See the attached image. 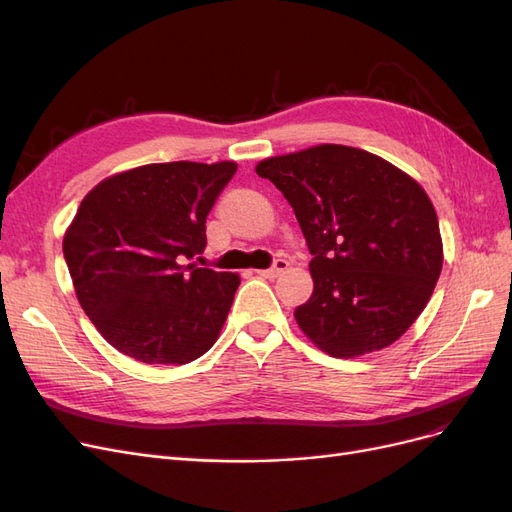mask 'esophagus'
<instances>
[{"instance_id": "esophagus-1", "label": "esophagus", "mask_w": 512, "mask_h": 512, "mask_svg": "<svg viewBox=\"0 0 512 512\" xmlns=\"http://www.w3.org/2000/svg\"><path fill=\"white\" fill-rule=\"evenodd\" d=\"M286 269H288V260H286V258H277L269 269H265V271H258V275H262V277H269V280H273V277H277L280 273H284Z\"/></svg>"}]
</instances>
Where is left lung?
<instances>
[{"label":"left lung","instance_id":"obj_1","mask_svg":"<svg viewBox=\"0 0 512 512\" xmlns=\"http://www.w3.org/2000/svg\"><path fill=\"white\" fill-rule=\"evenodd\" d=\"M290 203L312 254L314 292L294 309L331 356L382 350L421 316L442 271L429 196L404 170L346 145H318L256 166Z\"/></svg>","mask_w":512,"mask_h":512}]
</instances>
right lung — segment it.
<instances>
[{
	"mask_svg": "<svg viewBox=\"0 0 512 512\" xmlns=\"http://www.w3.org/2000/svg\"><path fill=\"white\" fill-rule=\"evenodd\" d=\"M235 162H166L104 179L76 211L64 258L76 299L108 344L149 365H183L218 339L239 275L185 265Z\"/></svg>",
	"mask_w": 512,
	"mask_h": 512,
	"instance_id": "1",
	"label": "right lung"
}]
</instances>
